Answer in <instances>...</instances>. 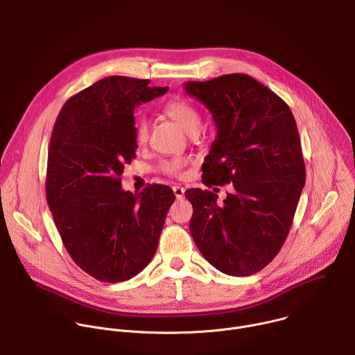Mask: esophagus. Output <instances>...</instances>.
I'll return each mask as SVG.
<instances>
[{"label": "esophagus", "mask_w": 355, "mask_h": 355, "mask_svg": "<svg viewBox=\"0 0 355 355\" xmlns=\"http://www.w3.org/2000/svg\"><path fill=\"white\" fill-rule=\"evenodd\" d=\"M173 191H174V195H175L177 199H182V198H184L185 189H184L181 185H174V187H173Z\"/></svg>", "instance_id": "34e87169"}]
</instances>
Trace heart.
I'll use <instances>...</instances> for the list:
<instances>
[{"label": "heart", "mask_w": 355, "mask_h": 355, "mask_svg": "<svg viewBox=\"0 0 355 355\" xmlns=\"http://www.w3.org/2000/svg\"><path fill=\"white\" fill-rule=\"evenodd\" d=\"M164 114L173 119L178 126H181L188 135L193 136L199 133L202 128V115L200 112L189 104L185 99H173L163 108ZM148 139V123L144 118H137L135 122V141L139 146H143ZM185 160L175 159L171 162H164L160 166V170L166 174L175 175L184 167Z\"/></svg>", "instance_id": "1"}]
</instances>
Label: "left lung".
Listing matches in <instances>:
<instances>
[{
    "label": "left lung",
    "instance_id": "obj_1",
    "mask_svg": "<svg viewBox=\"0 0 355 355\" xmlns=\"http://www.w3.org/2000/svg\"><path fill=\"white\" fill-rule=\"evenodd\" d=\"M184 89L216 125L202 182L234 188L222 207L208 189L185 192L193 208L192 239L223 274H256L281 250L306 180L295 118L277 94L247 74L188 81Z\"/></svg>",
    "mask_w": 355,
    "mask_h": 355
}]
</instances>
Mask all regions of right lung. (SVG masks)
<instances>
[{
  "label": "right lung",
  "mask_w": 355,
  "mask_h": 355,
  "mask_svg": "<svg viewBox=\"0 0 355 355\" xmlns=\"http://www.w3.org/2000/svg\"><path fill=\"white\" fill-rule=\"evenodd\" d=\"M111 76L71 96L53 126L46 198L74 263L95 279L121 282L153 259L175 195L167 185L123 191L121 175L135 159L133 111L168 87Z\"/></svg>",
  "instance_id": "add662e5"
}]
</instances>
